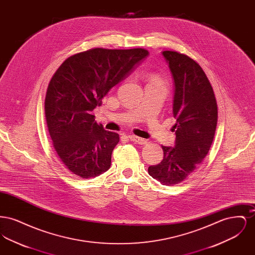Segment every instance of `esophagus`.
I'll return each instance as SVG.
<instances>
[{
	"label": "esophagus",
	"mask_w": 255,
	"mask_h": 255,
	"mask_svg": "<svg viewBox=\"0 0 255 255\" xmlns=\"http://www.w3.org/2000/svg\"><path fill=\"white\" fill-rule=\"evenodd\" d=\"M129 138L132 140V141H134V142H136V143H138V144H145L146 139L144 138H142V137H139V136H136V135H134V134H129Z\"/></svg>",
	"instance_id": "obj_1"
}]
</instances>
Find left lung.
I'll use <instances>...</instances> for the list:
<instances>
[{
    "label": "left lung",
    "instance_id": "1",
    "mask_svg": "<svg viewBox=\"0 0 255 255\" xmlns=\"http://www.w3.org/2000/svg\"><path fill=\"white\" fill-rule=\"evenodd\" d=\"M174 85L173 126L175 145H161L163 158L149 166V175L163 185L186 179L202 163L212 144L218 110L213 89L203 69L188 56L176 51L161 52Z\"/></svg>",
    "mask_w": 255,
    "mask_h": 255
}]
</instances>
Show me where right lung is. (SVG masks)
<instances>
[{
	"label": "right lung",
	"instance_id": "obj_1",
	"mask_svg": "<svg viewBox=\"0 0 255 255\" xmlns=\"http://www.w3.org/2000/svg\"><path fill=\"white\" fill-rule=\"evenodd\" d=\"M148 55L143 49L97 48L69 57L53 74L46 120L55 151L73 174L87 179L109 169L120 135L97 124L92 112Z\"/></svg>",
	"mask_w": 255,
	"mask_h": 255
}]
</instances>
